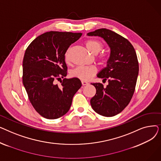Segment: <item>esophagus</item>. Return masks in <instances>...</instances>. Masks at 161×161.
<instances>
[{"label": "esophagus", "instance_id": "1", "mask_svg": "<svg viewBox=\"0 0 161 161\" xmlns=\"http://www.w3.org/2000/svg\"><path fill=\"white\" fill-rule=\"evenodd\" d=\"M81 83H82V85H83V86H87V85H88V84H89L88 82H86V81H81Z\"/></svg>", "mask_w": 161, "mask_h": 161}]
</instances>
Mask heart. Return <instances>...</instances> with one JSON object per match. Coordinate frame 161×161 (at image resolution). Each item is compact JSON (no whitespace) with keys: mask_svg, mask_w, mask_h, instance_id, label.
<instances>
[{"mask_svg":"<svg viewBox=\"0 0 161 161\" xmlns=\"http://www.w3.org/2000/svg\"><path fill=\"white\" fill-rule=\"evenodd\" d=\"M86 47L92 54L97 55L103 49V44L100 42L95 40H89L86 42ZM70 48H69L64 53V59L66 62L70 61ZM102 63L107 62V57L105 55H102L100 57ZM97 74V69L94 67L79 66L70 72V76L77 78L82 81H89Z\"/></svg>","mask_w":161,"mask_h":161,"instance_id":"heart-1","label":"heart"}]
</instances>
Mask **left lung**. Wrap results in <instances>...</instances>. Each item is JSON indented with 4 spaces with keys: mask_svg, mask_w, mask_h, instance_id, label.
Returning a JSON list of instances; mask_svg holds the SVG:
<instances>
[{
    "mask_svg": "<svg viewBox=\"0 0 161 161\" xmlns=\"http://www.w3.org/2000/svg\"><path fill=\"white\" fill-rule=\"evenodd\" d=\"M87 35L103 38L110 48L107 66L97 74L108 80V85L104 87L100 83H91L97 91L90 102L99 115L112 117L121 112L133 96L139 71L137 55L127 39L111 30L100 29Z\"/></svg>",
    "mask_w": 161,
    "mask_h": 161,
    "instance_id": "8db88e82",
    "label": "left lung"
}]
</instances>
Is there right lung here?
<instances>
[{"label": "right lung", "instance_id": "add662e5", "mask_svg": "<svg viewBox=\"0 0 161 161\" xmlns=\"http://www.w3.org/2000/svg\"><path fill=\"white\" fill-rule=\"evenodd\" d=\"M82 34L50 31L34 40L23 61V83L30 102L43 117L55 119L70 109L74 95L81 87L77 78L66 79L64 53ZM61 77V85L56 79Z\"/></svg>", "mask_w": 161, "mask_h": 161}]
</instances>
